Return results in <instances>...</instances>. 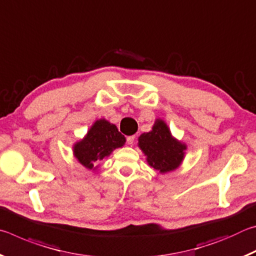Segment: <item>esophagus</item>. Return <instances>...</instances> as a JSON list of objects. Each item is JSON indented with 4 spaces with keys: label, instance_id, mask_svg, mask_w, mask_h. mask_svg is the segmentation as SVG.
<instances>
[{
    "label": "esophagus",
    "instance_id": "esophagus-1",
    "mask_svg": "<svg viewBox=\"0 0 256 256\" xmlns=\"http://www.w3.org/2000/svg\"><path fill=\"white\" fill-rule=\"evenodd\" d=\"M126 141H128V144L130 146H132V144H134V141H136V136H128V138H126Z\"/></svg>",
    "mask_w": 256,
    "mask_h": 256
}]
</instances>
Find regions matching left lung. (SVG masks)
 Wrapping results in <instances>:
<instances>
[{
    "label": "left lung",
    "instance_id": "left-lung-1",
    "mask_svg": "<svg viewBox=\"0 0 256 256\" xmlns=\"http://www.w3.org/2000/svg\"><path fill=\"white\" fill-rule=\"evenodd\" d=\"M138 146L146 157L149 166L160 174L177 170L188 149L185 144L172 136L166 122L160 118L156 120L150 132L142 133L138 136Z\"/></svg>",
    "mask_w": 256,
    "mask_h": 256
}]
</instances>
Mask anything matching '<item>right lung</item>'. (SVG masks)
Instances as JSON below:
<instances>
[{
	"instance_id": "1",
	"label": "right lung",
	"mask_w": 256,
	"mask_h": 256,
	"mask_svg": "<svg viewBox=\"0 0 256 256\" xmlns=\"http://www.w3.org/2000/svg\"><path fill=\"white\" fill-rule=\"evenodd\" d=\"M125 141L115 124L100 118L92 124L84 138L73 144V156L86 170H96V164L107 158L115 149L122 148Z\"/></svg>"
}]
</instances>
